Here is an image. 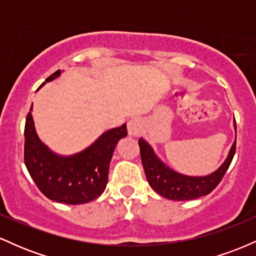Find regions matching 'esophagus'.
Here are the masks:
<instances>
[{
	"label": "esophagus",
	"mask_w": 256,
	"mask_h": 256,
	"mask_svg": "<svg viewBox=\"0 0 256 256\" xmlns=\"http://www.w3.org/2000/svg\"><path fill=\"white\" fill-rule=\"evenodd\" d=\"M143 130V122L140 119L134 118L128 120V132L131 136H138Z\"/></svg>",
	"instance_id": "obj_1"
}]
</instances>
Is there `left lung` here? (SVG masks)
Here are the masks:
<instances>
[{"label":"left lung","mask_w":256,"mask_h":256,"mask_svg":"<svg viewBox=\"0 0 256 256\" xmlns=\"http://www.w3.org/2000/svg\"><path fill=\"white\" fill-rule=\"evenodd\" d=\"M234 122V128L236 131V120ZM138 144H140L143 168L149 185L158 195L173 201L195 200L212 192L224 177L236 152V140H234L228 158L218 170L207 176H186L174 171L164 161H161L146 140L140 138Z\"/></svg>","instance_id":"left-lung-1"}]
</instances>
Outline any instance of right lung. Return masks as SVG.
<instances>
[{"label": "right lung", "mask_w": 256, "mask_h": 256, "mask_svg": "<svg viewBox=\"0 0 256 256\" xmlns=\"http://www.w3.org/2000/svg\"><path fill=\"white\" fill-rule=\"evenodd\" d=\"M60 74L61 71L58 70L46 79V83ZM24 136L25 165L38 189L55 202L82 204L98 198L104 192L113 152L119 140L128 136V130L126 124H122L104 132L84 150L60 155L40 140L28 112Z\"/></svg>", "instance_id": "right-lung-1"}]
</instances>
